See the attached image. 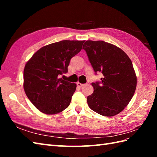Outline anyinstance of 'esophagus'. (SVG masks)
Here are the masks:
<instances>
[{
    "label": "esophagus",
    "instance_id": "obj_1",
    "mask_svg": "<svg viewBox=\"0 0 157 157\" xmlns=\"http://www.w3.org/2000/svg\"><path fill=\"white\" fill-rule=\"evenodd\" d=\"M77 86H78V87H79V88H82L84 86V84H81V83H79V82H78V83H77Z\"/></svg>",
    "mask_w": 157,
    "mask_h": 157
}]
</instances>
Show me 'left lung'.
Here are the masks:
<instances>
[{
  "label": "left lung",
  "instance_id": "1",
  "mask_svg": "<svg viewBox=\"0 0 157 157\" xmlns=\"http://www.w3.org/2000/svg\"><path fill=\"white\" fill-rule=\"evenodd\" d=\"M83 49L96 74L101 72V81L92 83L94 92L87 102L92 111L105 117L119 114L131 101L137 78L132 61L126 53L104 41L88 40Z\"/></svg>",
  "mask_w": 157,
  "mask_h": 157
}]
</instances>
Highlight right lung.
Segmentation results:
<instances>
[{
	"instance_id": "obj_1",
	"label": "right lung",
	"mask_w": 157,
	"mask_h": 157,
	"mask_svg": "<svg viewBox=\"0 0 157 157\" xmlns=\"http://www.w3.org/2000/svg\"><path fill=\"white\" fill-rule=\"evenodd\" d=\"M84 41L62 40L43 46L25 64L23 88L40 111L56 114L69 106L76 84L61 78L68 71L70 60L81 51Z\"/></svg>"
}]
</instances>
